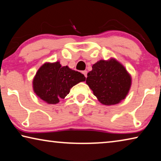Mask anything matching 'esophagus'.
<instances>
[{
  "instance_id": "34e87169",
  "label": "esophagus",
  "mask_w": 161,
  "mask_h": 161,
  "mask_svg": "<svg viewBox=\"0 0 161 161\" xmlns=\"http://www.w3.org/2000/svg\"><path fill=\"white\" fill-rule=\"evenodd\" d=\"M82 73L84 75V76H85V77H87V71H86V70L85 71H83Z\"/></svg>"
}]
</instances>
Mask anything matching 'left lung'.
Segmentation results:
<instances>
[{
	"label": "left lung",
	"mask_w": 161,
	"mask_h": 161,
	"mask_svg": "<svg viewBox=\"0 0 161 161\" xmlns=\"http://www.w3.org/2000/svg\"><path fill=\"white\" fill-rule=\"evenodd\" d=\"M131 76L115 58L98 61L87 74L86 83L102 104H117L124 100L131 86Z\"/></svg>",
	"instance_id": "obj_1"
}]
</instances>
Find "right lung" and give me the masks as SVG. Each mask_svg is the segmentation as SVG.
Returning <instances> with one entry per match:
<instances>
[{
	"instance_id": "right-lung-1",
	"label": "right lung",
	"mask_w": 161,
	"mask_h": 161,
	"mask_svg": "<svg viewBox=\"0 0 161 161\" xmlns=\"http://www.w3.org/2000/svg\"><path fill=\"white\" fill-rule=\"evenodd\" d=\"M85 80L83 74L68 66L62 67L59 61L45 62L35 75L32 89L35 94L45 102L56 104L59 99H64L72 86Z\"/></svg>"
}]
</instances>
